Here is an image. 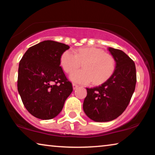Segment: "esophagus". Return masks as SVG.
<instances>
[{"instance_id": "34e87169", "label": "esophagus", "mask_w": 155, "mask_h": 155, "mask_svg": "<svg viewBox=\"0 0 155 155\" xmlns=\"http://www.w3.org/2000/svg\"><path fill=\"white\" fill-rule=\"evenodd\" d=\"M72 87H73V89H74V90H76V89H77L78 87V85H77V84H75V83H73L72 84Z\"/></svg>"}]
</instances>
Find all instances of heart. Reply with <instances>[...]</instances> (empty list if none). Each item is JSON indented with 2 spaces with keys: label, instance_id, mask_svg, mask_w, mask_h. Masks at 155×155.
Wrapping results in <instances>:
<instances>
[{
  "label": "heart",
  "instance_id": "heart-1",
  "mask_svg": "<svg viewBox=\"0 0 155 155\" xmlns=\"http://www.w3.org/2000/svg\"><path fill=\"white\" fill-rule=\"evenodd\" d=\"M84 69L72 73L70 78L73 82L87 85L104 82L114 73L115 63L114 57L96 47H83L77 52L67 50L60 57V64L67 73H71L81 67Z\"/></svg>",
  "mask_w": 155,
  "mask_h": 155
}]
</instances>
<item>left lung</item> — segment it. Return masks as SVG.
I'll return each instance as SVG.
<instances>
[{
    "instance_id": "1",
    "label": "left lung",
    "mask_w": 155,
    "mask_h": 155,
    "mask_svg": "<svg viewBox=\"0 0 155 155\" xmlns=\"http://www.w3.org/2000/svg\"><path fill=\"white\" fill-rule=\"evenodd\" d=\"M116 65L106 82L87 88L83 110L95 122H109L119 117L127 109L135 89L137 76L134 61L119 49L108 48Z\"/></svg>"
}]
</instances>
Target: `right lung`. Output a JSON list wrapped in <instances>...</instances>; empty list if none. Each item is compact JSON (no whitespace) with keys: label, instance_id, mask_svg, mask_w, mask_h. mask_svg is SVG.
I'll return each mask as SVG.
<instances>
[{"label":"right lung","instance_id":"obj_1","mask_svg":"<svg viewBox=\"0 0 155 155\" xmlns=\"http://www.w3.org/2000/svg\"><path fill=\"white\" fill-rule=\"evenodd\" d=\"M66 44L46 40L30 47L21 59L18 90L25 108L34 117H56L73 90L61 67L60 57Z\"/></svg>","mask_w":155,"mask_h":155}]
</instances>
